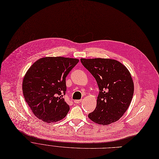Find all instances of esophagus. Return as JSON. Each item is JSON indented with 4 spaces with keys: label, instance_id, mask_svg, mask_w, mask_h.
I'll list each match as a JSON object with an SVG mask.
<instances>
[{
    "label": "esophagus",
    "instance_id": "1",
    "mask_svg": "<svg viewBox=\"0 0 159 159\" xmlns=\"http://www.w3.org/2000/svg\"><path fill=\"white\" fill-rule=\"evenodd\" d=\"M81 101H82V100H75L74 102L75 104H80L81 102Z\"/></svg>",
    "mask_w": 159,
    "mask_h": 159
}]
</instances>
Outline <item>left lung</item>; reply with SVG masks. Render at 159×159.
<instances>
[{
    "mask_svg": "<svg viewBox=\"0 0 159 159\" xmlns=\"http://www.w3.org/2000/svg\"><path fill=\"white\" fill-rule=\"evenodd\" d=\"M99 88L95 110L88 115L93 122L108 125L117 121L129 107L134 92L131 75L120 62L109 58H81Z\"/></svg>",
    "mask_w": 159,
    "mask_h": 159,
    "instance_id": "left-lung-1",
    "label": "left lung"
}]
</instances>
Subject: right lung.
Returning <instances> with one entry per match:
<instances>
[{
	"label": "right lung",
	"instance_id": "1",
	"mask_svg": "<svg viewBox=\"0 0 159 159\" xmlns=\"http://www.w3.org/2000/svg\"><path fill=\"white\" fill-rule=\"evenodd\" d=\"M79 59L62 57L41 58L24 75L22 91L25 101L37 117L51 123L64 119L70 110L65 102L66 77Z\"/></svg>",
	"mask_w": 159,
	"mask_h": 159
}]
</instances>
